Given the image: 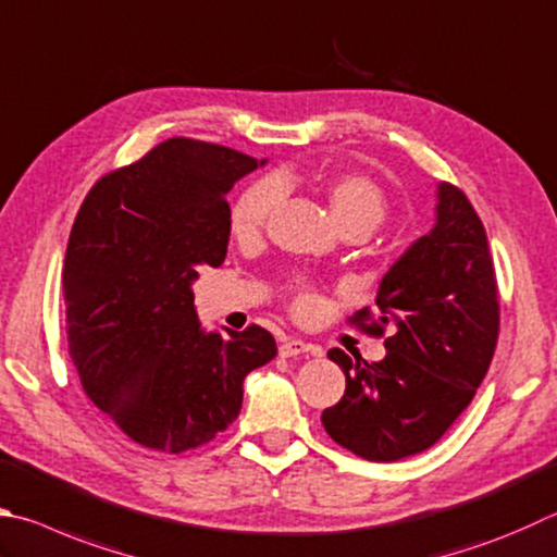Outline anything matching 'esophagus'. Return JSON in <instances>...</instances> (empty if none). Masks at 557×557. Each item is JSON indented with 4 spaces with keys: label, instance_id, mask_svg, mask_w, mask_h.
Listing matches in <instances>:
<instances>
[{
    "label": "esophagus",
    "instance_id": "esophagus-1",
    "mask_svg": "<svg viewBox=\"0 0 557 557\" xmlns=\"http://www.w3.org/2000/svg\"><path fill=\"white\" fill-rule=\"evenodd\" d=\"M305 352H313L317 356V348L311 346V343L301 341V338H285L280 343V356L282 358H295V356H305Z\"/></svg>",
    "mask_w": 557,
    "mask_h": 557
}]
</instances>
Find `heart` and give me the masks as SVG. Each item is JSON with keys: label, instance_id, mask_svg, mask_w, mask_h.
Returning a JSON list of instances; mask_svg holds the SVG:
<instances>
[{"label": "heart", "instance_id": "heart-1", "mask_svg": "<svg viewBox=\"0 0 557 557\" xmlns=\"http://www.w3.org/2000/svg\"><path fill=\"white\" fill-rule=\"evenodd\" d=\"M329 207L333 219L338 221L341 226L348 224H362L375 228L384 219V211H387V199H384V191L366 175H341L329 182L326 187ZM277 205V185L270 180L256 182L250 185L244 195L236 199L234 209H231V226H234V234L238 236H250L265 226L270 219L272 209ZM311 305V297L301 295L297 299V307L305 311Z\"/></svg>", "mask_w": 557, "mask_h": 557}]
</instances>
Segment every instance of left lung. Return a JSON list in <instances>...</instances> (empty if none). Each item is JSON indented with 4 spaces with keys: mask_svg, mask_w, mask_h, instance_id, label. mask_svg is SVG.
<instances>
[{
    "mask_svg": "<svg viewBox=\"0 0 557 557\" xmlns=\"http://www.w3.org/2000/svg\"><path fill=\"white\" fill-rule=\"evenodd\" d=\"M375 305L392 336L380 362H352L333 348L346 375L343 399L321 413L329 436L360 458L394 462L431 448L468 409L490 370L499 333L497 280L487 234L468 197L436 185V221L394 260ZM368 309L356 313L362 321Z\"/></svg>",
    "mask_w": 557,
    "mask_h": 557,
    "instance_id": "obj_1",
    "label": "left lung"
}]
</instances>
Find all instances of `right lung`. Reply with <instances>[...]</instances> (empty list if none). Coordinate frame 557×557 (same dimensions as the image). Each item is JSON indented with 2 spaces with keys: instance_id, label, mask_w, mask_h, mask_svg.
Returning <instances> with one entry per match:
<instances>
[{
  "instance_id": "obj_1",
  "label": "right lung",
  "mask_w": 557,
  "mask_h": 557,
  "mask_svg": "<svg viewBox=\"0 0 557 557\" xmlns=\"http://www.w3.org/2000/svg\"><path fill=\"white\" fill-rule=\"evenodd\" d=\"M265 165L224 146L168 138L89 189L70 231L63 297L79 382L128 438L182 453L228 429L244 380L277 356L265 329L207 331L191 285L219 268L226 195Z\"/></svg>"
}]
</instances>
